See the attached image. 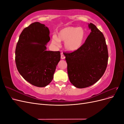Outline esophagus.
Returning <instances> with one entry per match:
<instances>
[{
  "label": "esophagus",
  "instance_id": "obj_1",
  "mask_svg": "<svg viewBox=\"0 0 124 124\" xmlns=\"http://www.w3.org/2000/svg\"><path fill=\"white\" fill-rule=\"evenodd\" d=\"M65 58V55H63V54L62 53H61V59H64Z\"/></svg>",
  "mask_w": 124,
  "mask_h": 124
}]
</instances>
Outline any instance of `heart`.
<instances>
[{
    "label": "heart",
    "mask_w": 124,
    "mask_h": 124,
    "mask_svg": "<svg viewBox=\"0 0 124 124\" xmlns=\"http://www.w3.org/2000/svg\"><path fill=\"white\" fill-rule=\"evenodd\" d=\"M85 36V32L82 28L69 26L61 29L58 33V37L53 36L52 42L56 46H59L61 41H63L65 50L74 52L82 46Z\"/></svg>",
    "instance_id": "heart-1"
}]
</instances>
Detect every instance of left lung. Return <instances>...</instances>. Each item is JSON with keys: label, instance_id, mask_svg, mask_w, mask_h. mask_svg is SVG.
<instances>
[{"label": "left lung", "instance_id": "left-lung-1", "mask_svg": "<svg viewBox=\"0 0 124 124\" xmlns=\"http://www.w3.org/2000/svg\"><path fill=\"white\" fill-rule=\"evenodd\" d=\"M91 32L85 43L76 51L64 53L70 82L83 88L94 84L103 75L108 61L106 40L96 26L88 24Z\"/></svg>", "mask_w": 124, "mask_h": 124}]
</instances>
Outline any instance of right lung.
<instances>
[{"label": "right lung", "mask_w": 124, "mask_h": 124, "mask_svg": "<svg viewBox=\"0 0 124 124\" xmlns=\"http://www.w3.org/2000/svg\"><path fill=\"white\" fill-rule=\"evenodd\" d=\"M50 40L48 28L35 22L24 29L16 44L17 70L26 81L37 87H45L51 83L61 60L59 51H46Z\"/></svg>", "instance_id": "right-lung-1"}]
</instances>
